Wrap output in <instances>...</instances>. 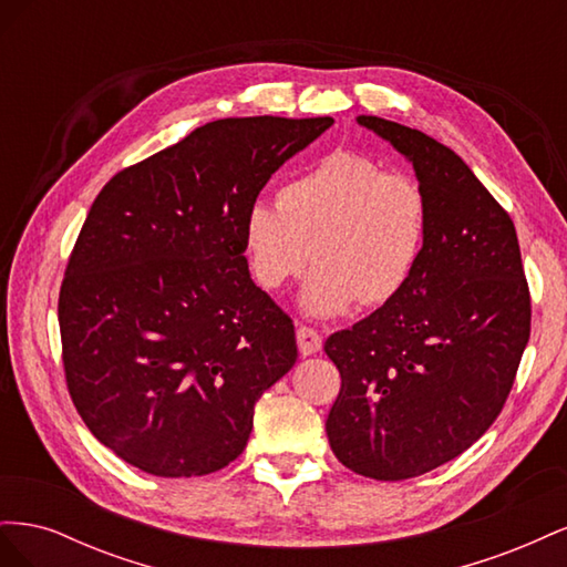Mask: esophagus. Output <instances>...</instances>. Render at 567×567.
<instances>
[{"mask_svg":"<svg viewBox=\"0 0 567 567\" xmlns=\"http://www.w3.org/2000/svg\"><path fill=\"white\" fill-rule=\"evenodd\" d=\"M296 338H298V350L302 357L317 354L321 350V336L317 329H312V326H298Z\"/></svg>","mask_w":567,"mask_h":567,"instance_id":"esophagus-1","label":"esophagus"}]
</instances>
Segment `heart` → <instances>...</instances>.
Instances as JSON below:
<instances>
[{"label":"heart","mask_w":567,"mask_h":567,"mask_svg":"<svg viewBox=\"0 0 567 567\" xmlns=\"http://www.w3.org/2000/svg\"><path fill=\"white\" fill-rule=\"evenodd\" d=\"M431 236V196L406 173H388L367 153L336 148L244 215L250 277L279 290L315 262L302 307L336 317L359 300L379 307L414 279Z\"/></svg>","instance_id":"1"}]
</instances>
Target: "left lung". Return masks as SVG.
<instances>
[{
	"instance_id": "1",
	"label": "left lung",
	"mask_w": 567,
	"mask_h": 567,
	"mask_svg": "<svg viewBox=\"0 0 567 567\" xmlns=\"http://www.w3.org/2000/svg\"><path fill=\"white\" fill-rule=\"evenodd\" d=\"M414 163L431 236L402 293L323 350L340 371L326 435L342 466L409 480L466 452L502 414L529 340L532 302L513 219L456 153L359 115Z\"/></svg>"
}]
</instances>
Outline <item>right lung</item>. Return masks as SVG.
<instances>
[{
  "label": "right lung",
  "mask_w": 567,
  "mask_h": 567,
  "mask_svg": "<svg viewBox=\"0 0 567 567\" xmlns=\"http://www.w3.org/2000/svg\"><path fill=\"white\" fill-rule=\"evenodd\" d=\"M333 117H225L120 169L94 198L59 293L71 400L134 468L194 477L246 450L296 326L250 279L244 215Z\"/></svg>",
  "instance_id": "right-lung-1"
}]
</instances>
